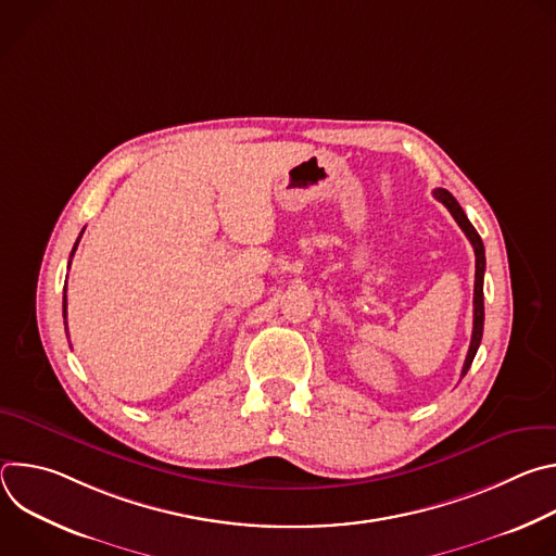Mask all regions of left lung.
<instances>
[{
	"label": "left lung",
	"instance_id": "1",
	"mask_svg": "<svg viewBox=\"0 0 556 556\" xmlns=\"http://www.w3.org/2000/svg\"><path fill=\"white\" fill-rule=\"evenodd\" d=\"M433 198L438 202H442L448 213L455 217V222L459 224V228L464 230V235L468 237V242L472 244L475 251V290H472V337H470V348L462 367V376H466L475 354H478V348L482 343V334H484V270H486V257H484V244L482 237L475 230V226L468 222L466 213L462 211V206L457 204V200L446 191V189H435Z\"/></svg>",
	"mask_w": 556,
	"mask_h": 556
}]
</instances>
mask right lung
<instances>
[{"label": "right lung", "mask_w": 556, "mask_h": 556, "mask_svg": "<svg viewBox=\"0 0 556 556\" xmlns=\"http://www.w3.org/2000/svg\"><path fill=\"white\" fill-rule=\"evenodd\" d=\"M84 235V232H81ZM81 235H78V240H81ZM78 240H76V244H74V249H72V255H74V251H76V247H78ZM70 268V266H67ZM63 316H65V296H63Z\"/></svg>", "instance_id": "obj_1"}]
</instances>
